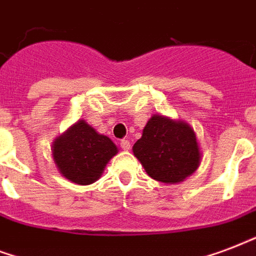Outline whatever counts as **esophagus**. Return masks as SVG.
I'll use <instances>...</instances> for the list:
<instances>
[{"instance_id":"34e87169","label":"esophagus","mask_w":256,"mask_h":256,"mask_svg":"<svg viewBox=\"0 0 256 256\" xmlns=\"http://www.w3.org/2000/svg\"><path fill=\"white\" fill-rule=\"evenodd\" d=\"M120 148H122L124 150H126V152L130 150V141H128V140H120Z\"/></svg>"}]
</instances>
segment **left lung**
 Listing matches in <instances>:
<instances>
[{
    "instance_id": "8db88e82",
    "label": "left lung",
    "mask_w": 256,
    "mask_h": 256,
    "mask_svg": "<svg viewBox=\"0 0 256 256\" xmlns=\"http://www.w3.org/2000/svg\"><path fill=\"white\" fill-rule=\"evenodd\" d=\"M132 152L152 178L166 184L185 180L200 164V149L193 128L162 115L150 118Z\"/></svg>"
}]
</instances>
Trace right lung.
Masks as SVG:
<instances>
[{"label": "right lung", "mask_w": 256, "mask_h": 256, "mask_svg": "<svg viewBox=\"0 0 256 256\" xmlns=\"http://www.w3.org/2000/svg\"><path fill=\"white\" fill-rule=\"evenodd\" d=\"M116 152L108 136L98 134L84 120H79L54 141L52 154L66 178L75 184L88 185L99 178Z\"/></svg>", "instance_id": "right-lung-1"}]
</instances>
